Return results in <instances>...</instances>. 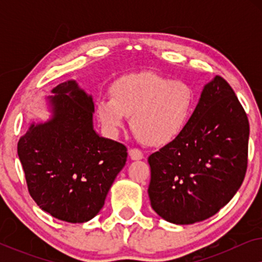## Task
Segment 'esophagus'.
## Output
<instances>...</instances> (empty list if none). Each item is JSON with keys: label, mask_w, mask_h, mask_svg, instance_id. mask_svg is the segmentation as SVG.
I'll return each mask as SVG.
<instances>
[{"label": "esophagus", "mask_w": 262, "mask_h": 262, "mask_svg": "<svg viewBox=\"0 0 262 262\" xmlns=\"http://www.w3.org/2000/svg\"><path fill=\"white\" fill-rule=\"evenodd\" d=\"M128 155H130L131 160H142L143 159V152L137 148H132L128 150Z\"/></svg>", "instance_id": "esophagus-1"}]
</instances>
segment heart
Here are the masks:
<instances>
[{"label":"heart","mask_w":262,"mask_h":262,"mask_svg":"<svg viewBox=\"0 0 262 262\" xmlns=\"http://www.w3.org/2000/svg\"><path fill=\"white\" fill-rule=\"evenodd\" d=\"M111 95L98 100L101 123L112 134L123 127L126 117L143 143L164 145L185 130L195 105L192 85L151 71L130 74L114 82Z\"/></svg>","instance_id":"1"}]
</instances>
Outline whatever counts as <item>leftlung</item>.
I'll use <instances>...</instances> for the list:
<instances>
[{"mask_svg": "<svg viewBox=\"0 0 262 262\" xmlns=\"http://www.w3.org/2000/svg\"><path fill=\"white\" fill-rule=\"evenodd\" d=\"M248 139L245 110L230 84L216 76L181 135L149 156L148 193L155 212L175 224L216 214L241 187Z\"/></svg>", "mask_w": 262, "mask_h": 262, "instance_id": "1", "label": "left lung"}]
</instances>
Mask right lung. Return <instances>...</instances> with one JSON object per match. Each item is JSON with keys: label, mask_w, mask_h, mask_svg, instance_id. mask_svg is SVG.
<instances>
[{"label": "right lung", "mask_w": 262, "mask_h": 262, "mask_svg": "<svg viewBox=\"0 0 262 262\" xmlns=\"http://www.w3.org/2000/svg\"><path fill=\"white\" fill-rule=\"evenodd\" d=\"M53 118L32 124L17 143L26 184L37 205L52 217L83 223L99 213L127 149L93 128L94 103L68 81L53 88Z\"/></svg>", "instance_id": "1"}]
</instances>
